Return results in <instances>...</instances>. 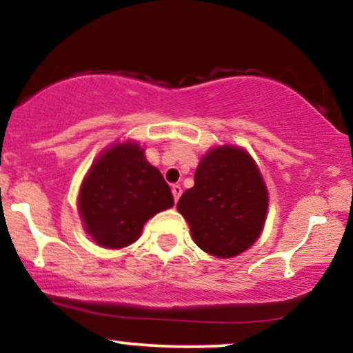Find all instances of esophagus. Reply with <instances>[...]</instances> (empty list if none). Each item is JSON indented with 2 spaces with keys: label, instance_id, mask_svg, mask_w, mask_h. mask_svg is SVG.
I'll return each mask as SVG.
<instances>
[{
  "label": "esophagus",
  "instance_id": "1",
  "mask_svg": "<svg viewBox=\"0 0 353 353\" xmlns=\"http://www.w3.org/2000/svg\"><path fill=\"white\" fill-rule=\"evenodd\" d=\"M171 190H172V196H174V201H179V197H181V194H182V188L179 184H174L172 188H171Z\"/></svg>",
  "mask_w": 353,
  "mask_h": 353
}]
</instances>
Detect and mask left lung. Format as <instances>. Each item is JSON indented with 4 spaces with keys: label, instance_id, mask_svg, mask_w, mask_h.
<instances>
[{
    "label": "left lung",
    "instance_id": "1",
    "mask_svg": "<svg viewBox=\"0 0 353 353\" xmlns=\"http://www.w3.org/2000/svg\"><path fill=\"white\" fill-rule=\"evenodd\" d=\"M269 192L257 164L244 148L217 145L201 157L194 188L177 210L204 252L221 259L245 252L264 229Z\"/></svg>",
    "mask_w": 353,
    "mask_h": 353
}]
</instances>
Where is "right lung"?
Returning a JSON list of instances; mask_svg holds the SVG:
<instances>
[{
  "instance_id": "obj_1",
  "label": "right lung",
  "mask_w": 353,
  "mask_h": 353,
  "mask_svg": "<svg viewBox=\"0 0 353 353\" xmlns=\"http://www.w3.org/2000/svg\"><path fill=\"white\" fill-rule=\"evenodd\" d=\"M172 205L163 174L148 163L144 149L134 141L104 149L91 164L78 196L83 228L104 249L131 245L149 219Z\"/></svg>"
}]
</instances>
